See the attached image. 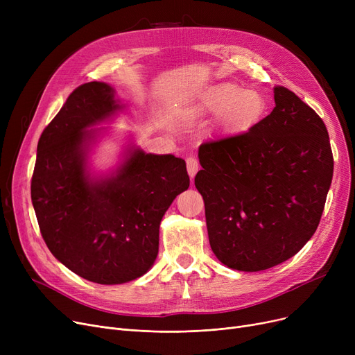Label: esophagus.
I'll list each match as a JSON object with an SVG mask.
<instances>
[{"instance_id": "1", "label": "esophagus", "mask_w": 355, "mask_h": 355, "mask_svg": "<svg viewBox=\"0 0 355 355\" xmlns=\"http://www.w3.org/2000/svg\"><path fill=\"white\" fill-rule=\"evenodd\" d=\"M185 162H187V171H189V175L193 178L197 171H198V162L194 157H189L187 159H185Z\"/></svg>"}]
</instances>
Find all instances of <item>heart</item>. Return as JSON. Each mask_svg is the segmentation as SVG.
<instances>
[{"instance_id":"heart-1","label":"heart","mask_w":355,"mask_h":355,"mask_svg":"<svg viewBox=\"0 0 355 355\" xmlns=\"http://www.w3.org/2000/svg\"><path fill=\"white\" fill-rule=\"evenodd\" d=\"M263 110V102L256 92L236 85L220 83L200 93L196 112L200 115H220V125L229 130L249 128Z\"/></svg>"}]
</instances>
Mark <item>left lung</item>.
Here are the masks:
<instances>
[{
    "label": "left lung",
    "instance_id": "left-lung-1",
    "mask_svg": "<svg viewBox=\"0 0 355 355\" xmlns=\"http://www.w3.org/2000/svg\"><path fill=\"white\" fill-rule=\"evenodd\" d=\"M275 107L248 132L202 142L194 178L210 246L223 265L259 272L285 262L312 237L334 158L324 121L275 86Z\"/></svg>",
    "mask_w": 355,
    "mask_h": 355
}]
</instances>
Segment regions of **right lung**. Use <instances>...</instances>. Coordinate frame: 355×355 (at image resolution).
Wrapping results in <instances>:
<instances>
[{
	"mask_svg": "<svg viewBox=\"0 0 355 355\" xmlns=\"http://www.w3.org/2000/svg\"><path fill=\"white\" fill-rule=\"evenodd\" d=\"M123 106L103 82L74 89L37 144L31 201L53 256L90 282L119 285L145 275L158 254L159 225L189 189L185 161L128 146L114 173L92 177L87 129Z\"/></svg>",
	"mask_w": 355,
	"mask_h": 355,
	"instance_id": "add662e5",
	"label": "right lung"
}]
</instances>
